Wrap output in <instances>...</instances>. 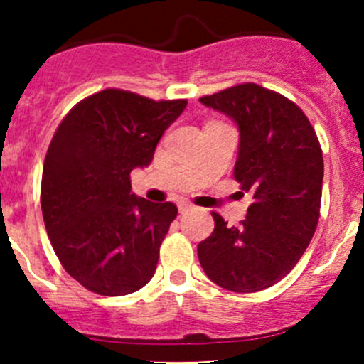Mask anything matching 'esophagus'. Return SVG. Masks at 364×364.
<instances>
[{"label":"esophagus","mask_w":364,"mask_h":364,"mask_svg":"<svg viewBox=\"0 0 364 364\" xmlns=\"http://www.w3.org/2000/svg\"><path fill=\"white\" fill-rule=\"evenodd\" d=\"M178 209H179V213H186V211H190V209H193V204L186 203V200H179Z\"/></svg>","instance_id":"obj_1"}]
</instances>
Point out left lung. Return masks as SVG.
I'll use <instances>...</instances> for the list:
<instances>
[{
    "mask_svg": "<svg viewBox=\"0 0 364 364\" xmlns=\"http://www.w3.org/2000/svg\"><path fill=\"white\" fill-rule=\"evenodd\" d=\"M200 104L236 123L234 178L253 203L240 227L213 213L215 230L197 247L199 262L209 280L227 291H262L289 274L317 229L321 144L296 104L257 84L203 97Z\"/></svg>",
    "mask_w": 364,
    "mask_h": 364,
    "instance_id": "8db88e82",
    "label": "left lung"
}]
</instances>
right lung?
Segmentation results:
<instances>
[{"instance_id": "1", "label": "right lung", "mask_w": 364, "mask_h": 364, "mask_svg": "<svg viewBox=\"0 0 364 364\" xmlns=\"http://www.w3.org/2000/svg\"><path fill=\"white\" fill-rule=\"evenodd\" d=\"M185 107L104 90L58 127L43 161L42 215L58 259L87 291L132 294L155 274L178 208L132 193L130 172L151 164Z\"/></svg>"}]
</instances>
